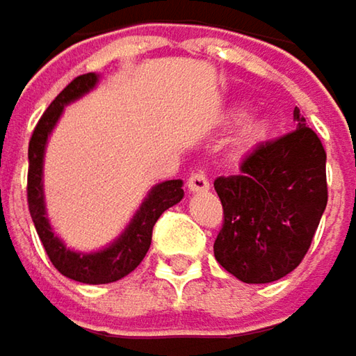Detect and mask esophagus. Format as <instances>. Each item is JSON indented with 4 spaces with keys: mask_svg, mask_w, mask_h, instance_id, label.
<instances>
[{
    "mask_svg": "<svg viewBox=\"0 0 356 356\" xmlns=\"http://www.w3.org/2000/svg\"><path fill=\"white\" fill-rule=\"evenodd\" d=\"M187 187L191 193H205L209 191V179L203 173H193L187 181Z\"/></svg>",
    "mask_w": 356,
    "mask_h": 356,
    "instance_id": "obj_1",
    "label": "esophagus"
}]
</instances>
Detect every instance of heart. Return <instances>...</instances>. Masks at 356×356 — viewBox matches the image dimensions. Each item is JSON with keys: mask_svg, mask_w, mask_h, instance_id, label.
<instances>
[{"mask_svg": "<svg viewBox=\"0 0 356 356\" xmlns=\"http://www.w3.org/2000/svg\"><path fill=\"white\" fill-rule=\"evenodd\" d=\"M247 115V111L241 107L235 111V117L237 119H243V117ZM270 133V121L269 119H255V121H251L247 127H245V131H243V137H241V143H243V147H255L259 145L261 141H265L267 139V135Z\"/></svg>", "mask_w": 356, "mask_h": 356, "instance_id": "obj_1", "label": "heart"}]
</instances>
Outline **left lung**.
Instances as JSON below:
<instances>
[{
	"label": "left lung",
	"instance_id": "8db88e82",
	"mask_svg": "<svg viewBox=\"0 0 356 356\" xmlns=\"http://www.w3.org/2000/svg\"><path fill=\"white\" fill-rule=\"evenodd\" d=\"M297 129L267 141L215 179L223 227L215 259L243 283H273L299 267L327 207V153L295 107Z\"/></svg>",
	"mask_w": 356,
	"mask_h": 356
}]
</instances>
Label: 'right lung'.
Wrapping results in <instances>:
<instances>
[{"label":"right lung","mask_w":356,"mask_h":356,"mask_svg":"<svg viewBox=\"0 0 356 356\" xmlns=\"http://www.w3.org/2000/svg\"><path fill=\"white\" fill-rule=\"evenodd\" d=\"M99 83L97 73H86L79 75L65 87L47 107V111L41 115L39 123L33 129L31 141H29V173H27V203L29 213L35 225L39 239L45 247V253L51 259L54 267L67 279L86 283V285H105L115 283L137 269V265L147 255L153 225L163 215V211L177 205L183 199V181L171 179L157 183L149 189L147 197L135 211L129 225L123 229V233L111 241L107 247L91 253L73 251L63 241L55 235L54 227L47 219L45 209V193H43V157L47 139L55 129L59 117L63 115V109L87 95L91 89Z\"/></svg>","instance_id":"1"}]
</instances>
